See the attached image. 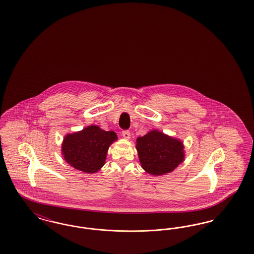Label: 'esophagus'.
Returning <instances> with one entry per match:
<instances>
[{
    "mask_svg": "<svg viewBox=\"0 0 254 254\" xmlns=\"http://www.w3.org/2000/svg\"><path fill=\"white\" fill-rule=\"evenodd\" d=\"M122 135H123V137H124L125 139H127V140H128V139L130 138V132H129V130H124V131L122 132Z\"/></svg>",
    "mask_w": 254,
    "mask_h": 254,
    "instance_id": "esophagus-1",
    "label": "esophagus"
}]
</instances>
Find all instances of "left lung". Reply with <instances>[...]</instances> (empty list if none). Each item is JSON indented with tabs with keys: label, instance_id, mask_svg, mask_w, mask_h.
I'll return each mask as SVG.
<instances>
[{
	"label": "left lung",
	"instance_id": "left-lung-1",
	"mask_svg": "<svg viewBox=\"0 0 254 254\" xmlns=\"http://www.w3.org/2000/svg\"><path fill=\"white\" fill-rule=\"evenodd\" d=\"M136 149L142 168L155 176L171 172L185 158L183 142L158 130L137 138Z\"/></svg>",
	"mask_w": 254,
	"mask_h": 254
}]
</instances>
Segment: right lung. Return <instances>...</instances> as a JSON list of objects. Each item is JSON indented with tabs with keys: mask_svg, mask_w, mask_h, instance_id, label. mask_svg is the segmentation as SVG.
Listing matches in <instances>:
<instances>
[{
	"mask_svg": "<svg viewBox=\"0 0 254 254\" xmlns=\"http://www.w3.org/2000/svg\"><path fill=\"white\" fill-rule=\"evenodd\" d=\"M116 140L114 131L88 126L81 131L66 134L62 144V154L74 169L95 173L105 165L109 145Z\"/></svg>",
	"mask_w": 254,
	"mask_h": 254,
	"instance_id": "right-lung-1",
	"label": "right lung"
}]
</instances>
